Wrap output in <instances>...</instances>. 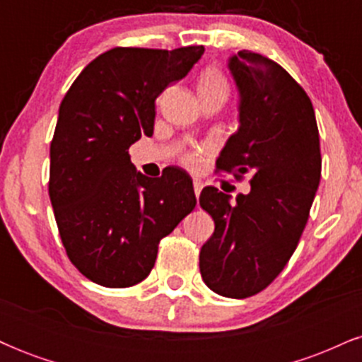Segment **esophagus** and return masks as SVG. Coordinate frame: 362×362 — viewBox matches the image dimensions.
Returning a JSON list of instances; mask_svg holds the SVG:
<instances>
[{"mask_svg":"<svg viewBox=\"0 0 362 362\" xmlns=\"http://www.w3.org/2000/svg\"><path fill=\"white\" fill-rule=\"evenodd\" d=\"M202 187H204V184H202L201 180H194V192H195V197H199V195H201Z\"/></svg>","mask_w":362,"mask_h":362,"instance_id":"esophagus-1","label":"esophagus"}]
</instances>
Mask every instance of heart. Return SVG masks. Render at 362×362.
Segmentation results:
<instances>
[{
	"label": "heart",
	"mask_w": 362,
	"mask_h": 362,
	"mask_svg": "<svg viewBox=\"0 0 362 362\" xmlns=\"http://www.w3.org/2000/svg\"><path fill=\"white\" fill-rule=\"evenodd\" d=\"M199 95H221L226 98L228 95V81L223 76V73L216 68H207L201 73L197 81ZM185 165L195 167V156H187Z\"/></svg>",
	"instance_id": "heart-1"
}]
</instances>
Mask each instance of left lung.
Listing matches in <instances>:
<instances>
[{
  "label": "left lung",
  "instance_id": "left-lung-1",
  "mask_svg": "<svg viewBox=\"0 0 362 362\" xmlns=\"http://www.w3.org/2000/svg\"><path fill=\"white\" fill-rule=\"evenodd\" d=\"M238 91V129L218 170L252 173L250 192L202 189L199 204L214 219L199 267L206 286L226 298L253 296L286 267L310 216L322 175L317 119L305 90L277 62L240 51L228 59Z\"/></svg>",
  "mask_w": 362,
  "mask_h": 362
}]
</instances>
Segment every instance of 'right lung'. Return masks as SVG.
I'll list each match as a JSON object with an SVG mask.
<instances>
[{
    "instance_id": "obj_1",
    "label": "right lung",
    "mask_w": 362,
    "mask_h": 362,
    "mask_svg": "<svg viewBox=\"0 0 362 362\" xmlns=\"http://www.w3.org/2000/svg\"><path fill=\"white\" fill-rule=\"evenodd\" d=\"M202 54L204 45L110 49L62 98L49 195L69 260L95 284L129 288L146 279L160 240L195 207L189 173L168 168L146 177L127 149L141 136H153L155 100Z\"/></svg>"
}]
</instances>
